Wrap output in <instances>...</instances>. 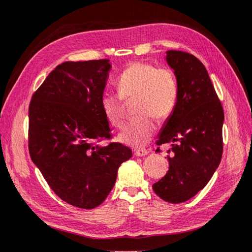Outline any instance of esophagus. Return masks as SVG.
<instances>
[{
	"mask_svg": "<svg viewBox=\"0 0 252 252\" xmlns=\"http://www.w3.org/2000/svg\"><path fill=\"white\" fill-rule=\"evenodd\" d=\"M147 154H148V151L145 150V148H141V150H136L135 151L136 156H145Z\"/></svg>",
	"mask_w": 252,
	"mask_h": 252,
	"instance_id": "obj_1",
	"label": "esophagus"
}]
</instances>
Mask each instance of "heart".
Returning <instances> with one entry per match:
<instances>
[{"label": "heart", "instance_id": "obj_1", "mask_svg": "<svg viewBox=\"0 0 252 252\" xmlns=\"http://www.w3.org/2000/svg\"><path fill=\"white\" fill-rule=\"evenodd\" d=\"M116 87L118 94H101L102 113L111 126L121 128L126 119L124 100L135 98L134 113L138 116L124 128L119 139L133 147L145 145L155 131V118L165 122L175 109L180 93L175 72L147 61H133L117 78Z\"/></svg>", "mask_w": 252, "mask_h": 252}]
</instances>
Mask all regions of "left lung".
Wrapping results in <instances>:
<instances>
[{
  "instance_id": "1",
  "label": "left lung",
  "mask_w": 252,
  "mask_h": 252,
  "mask_svg": "<svg viewBox=\"0 0 252 252\" xmlns=\"http://www.w3.org/2000/svg\"><path fill=\"white\" fill-rule=\"evenodd\" d=\"M166 60L174 69L180 93L156 142L158 151L163 144L172 143L170 167L153 189L164 201L182 203L201 191L219 166L224 113L207 69L196 57L170 50Z\"/></svg>"
}]
</instances>
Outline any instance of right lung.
<instances>
[{
	"mask_svg": "<svg viewBox=\"0 0 252 252\" xmlns=\"http://www.w3.org/2000/svg\"><path fill=\"white\" fill-rule=\"evenodd\" d=\"M111 65L108 59L67 61L57 65L32 94L29 106V153L56 194L81 209L108 196L119 165L131 150L110 141L100 107Z\"/></svg>",
	"mask_w": 252,
	"mask_h": 252,
	"instance_id": "1",
	"label": "right lung"
}]
</instances>
